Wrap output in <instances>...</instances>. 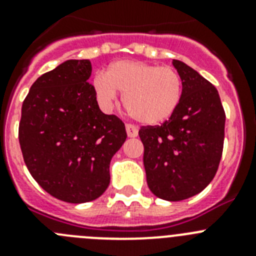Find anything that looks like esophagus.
<instances>
[{
  "label": "esophagus",
  "mask_w": 256,
  "mask_h": 256,
  "mask_svg": "<svg viewBox=\"0 0 256 256\" xmlns=\"http://www.w3.org/2000/svg\"><path fill=\"white\" fill-rule=\"evenodd\" d=\"M126 134H128V137H130V138H133V137H137V134H138V130H137V128H136L134 126H132V124H126Z\"/></svg>",
  "instance_id": "1"
}]
</instances>
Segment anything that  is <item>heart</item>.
<instances>
[{
	"instance_id": "obj_1",
	"label": "heart",
	"mask_w": 256,
	"mask_h": 256,
	"mask_svg": "<svg viewBox=\"0 0 256 256\" xmlns=\"http://www.w3.org/2000/svg\"><path fill=\"white\" fill-rule=\"evenodd\" d=\"M94 87L104 108H110L116 91L124 94L128 112L146 126L169 119L182 98V79L176 70L142 61L112 62L105 76H96Z\"/></svg>"
}]
</instances>
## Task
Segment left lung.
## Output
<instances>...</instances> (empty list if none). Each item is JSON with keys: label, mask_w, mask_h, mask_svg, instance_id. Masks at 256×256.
<instances>
[{"label": "left lung", "mask_w": 256, "mask_h": 256, "mask_svg": "<svg viewBox=\"0 0 256 256\" xmlns=\"http://www.w3.org/2000/svg\"><path fill=\"white\" fill-rule=\"evenodd\" d=\"M182 79L177 110L162 126H141L144 165L150 191L166 201L200 194L218 170L226 114L216 88L196 70L173 60Z\"/></svg>", "instance_id": "left-lung-1"}]
</instances>
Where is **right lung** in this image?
I'll use <instances>...</instances> for the list:
<instances>
[{"instance_id": "add662e5", "label": "right lung", "mask_w": 256, "mask_h": 256, "mask_svg": "<svg viewBox=\"0 0 256 256\" xmlns=\"http://www.w3.org/2000/svg\"><path fill=\"white\" fill-rule=\"evenodd\" d=\"M90 60H66L42 74L22 102L19 142L32 177L54 198L82 204L110 183V162L126 126L98 108Z\"/></svg>"}]
</instances>
